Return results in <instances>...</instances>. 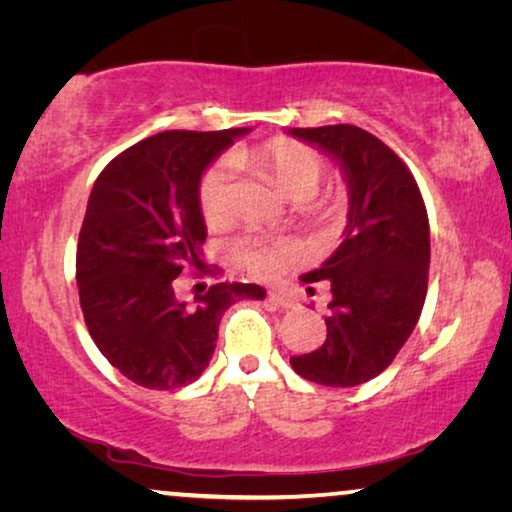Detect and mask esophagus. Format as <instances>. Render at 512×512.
<instances>
[{
  "mask_svg": "<svg viewBox=\"0 0 512 512\" xmlns=\"http://www.w3.org/2000/svg\"><path fill=\"white\" fill-rule=\"evenodd\" d=\"M268 300L279 307H296V298L289 296V293H284V291H277V289H272L268 293Z\"/></svg>",
  "mask_w": 512,
  "mask_h": 512,
  "instance_id": "obj_1",
  "label": "esophagus"
}]
</instances>
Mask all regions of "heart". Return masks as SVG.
I'll return each mask as SVG.
<instances>
[{"instance_id": "1", "label": "heart", "mask_w": 512, "mask_h": 512, "mask_svg": "<svg viewBox=\"0 0 512 512\" xmlns=\"http://www.w3.org/2000/svg\"><path fill=\"white\" fill-rule=\"evenodd\" d=\"M233 163L240 167H254L268 177L279 195L291 200H303L319 186L324 163L312 146L296 139L275 137L254 149L233 153ZM200 214L207 226H219L228 212V172L223 167H212L202 174L198 186ZM233 254L249 275L258 279H275L286 270L296 268L303 261V249L293 240H263V237H242L235 242Z\"/></svg>"}]
</instances>
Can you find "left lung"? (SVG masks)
Segmentation results:
<instances>
[{
    "label": "left lung",
    "mask_w": 512,
    "mask_h": 512,
    "mask_svg": "<svg viewBox=\"0 0 512 512\" xmlns=\"http://www.w3.org/2000/svg\"><path fill=\"white\" fill-rule=\"evenodd\" d=\"M289 135L331 156L349 193L340 247L300 277L331 284L326 340L291 356V366L324 387H356L380 375L415 331L429 284V216L408 167L370 132L324 125Z\"/></svg>",
    "instance_id": "8db88e82"
}]
</instances>
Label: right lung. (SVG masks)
<instances>
[{
  "instance_id": "add662e5",
  "label": "right lung",
  "mask_w": 512,
  "mask_h": 512,
  "mask_svg": "<svg viewBox=\"0 0 512 512\" xmlns=\"http://www.w3.org/2000/svg\"><path fill=\"white\" fill-rule=\"evenodd\" d=\"M249 128L167 130L104 167L90 191L76 284L88 333L111 366L139 387L179 389L212 361L223 312L263 300L258 284L221 282L191 303L174 296L181 270L198 268L207 226L202 174Z\"/></svg>"
}]
</instances>
